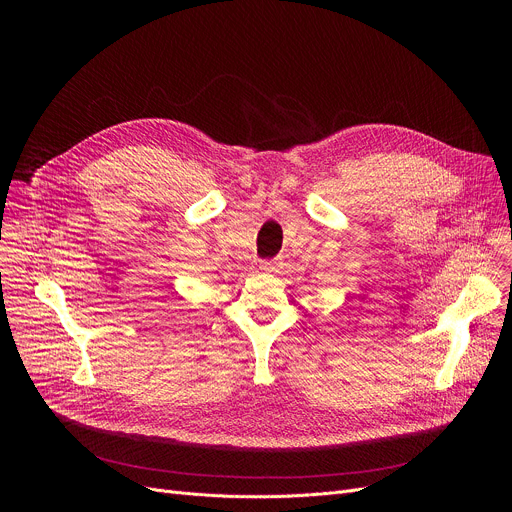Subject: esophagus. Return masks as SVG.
I'll use <instances>...</instances> for the list:
<instances>
[{
	"label": "esophagus",
	"instance_id": "esophagus-1",
	"mask_svg": "<svg viewBox=\"0 0 512 512\" xmlns=\"http://www.w3.org/2000/svg\"><path fill=\"white\" fill-rule=\"evenodd\" d=\"M261 269H263L265 273H273V271H275V265H273L271 261H267V263H263V265H261Z\"/></svg>",
	"mask_w": 512,
	"mask_h": 512
}]
</instances>
